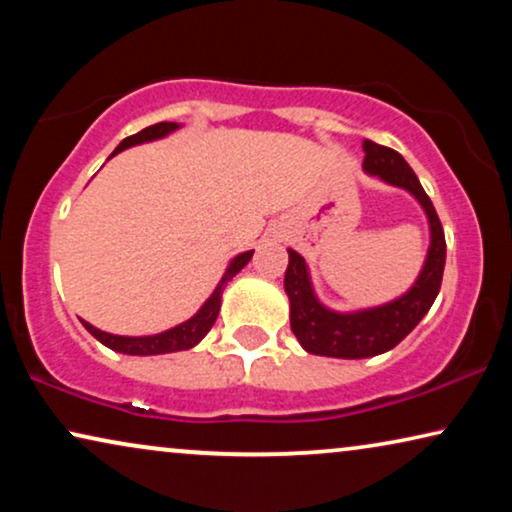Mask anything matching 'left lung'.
<instances>
[{
    "mask_svg": "<svg viewBox=\"0 0 512 512\" xmlns=\"http://www.w3.org/2000/svg\"><path fill=\"white\" fill-rule=\"evenodd\" d=\"M363 170L380 177L391 186L405 188L422 205L429 219L431 244L422 272L403 296L391 303L368 307L356 312H335L319 303L312 289L310 270L298 251L289 249V268L284 275V291L291 303V331L305 352L333 359H368L394 349L415 328L440 291L445 270V233L440 226L436 207L424 193L417 174L405 163L401 153L389 146L363 142Z\"/></svg>",
    "mask_w": 512,
    "mask_h": 512,
    "instance_id": "left-lung-1",
    "label": "left lung"
}]
</instances>
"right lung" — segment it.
I'll use <instances>...</instances> for the list:
<instances>
[{
	"label": "right lung",
	"mask_w": 512,
	"mask_h": 512,
	"mask_svg": "<svg viewBox=\"0 0 512 512\" xmlns=\"http://www.w3.org/2000/svg\"><path fill=\"white\" fill-rule=\"evenodd\" d=\"M179 128V123H156V125H149V128H144L142 132H137V135H130L125 137L121 144L116 146V151H125L130 149V146L135 144H144V142H153V139H163L170 135ZM111 153V156H114ZM251 256H254V249L251 251H244V254L235 256L233 261L228 263L226 272H223L219 286H216L212 296L205 300V305L200 307L198 312L193 314L191 319L184 321V324L170 328V331H163V333H156V335H139V338H130V335H114V333H107V331H100V328H95L93 324H88V321H81L83 326H86V331L93 335L95 340H100L104 347L114 349V352H121V354H130V356H153V354H170V352H181V349H191L198 345V342L205 338L209 333V328L214 326L216 317H219V310H221V296H223V289H226V284L233 279L237 272H240L244 265L251 261Z\"/></svg>",
	"instance_id": "add662e5"
}]
</instances>
